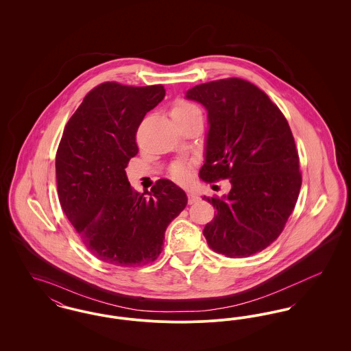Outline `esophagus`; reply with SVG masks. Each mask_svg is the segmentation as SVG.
Wrapping results in <instances>:
<instances>
[{
  "label": "esophagus",
  "instance_id": "obj_1",
  "mask_svg": "<svg viewBox=\"0 0 351 351\" xmlns=\"http://www.w3.org/2000/svg\"><path fill=\"white\" fill-rule=\"evenodd\" d=\"M197 201H199V197H197L196 193L188 192V204H189V205H192V204H195V202H197Z\"/></svg>",
  "mask_w": 351,
  "mask_h": 351
}]
</instances>
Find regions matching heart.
<instances>
[{"label": "heart", "instance_id": "heart-1", "mask_svg": "<svg viewBox=\"0 0 351 351\" xmlns=\"http://www.w3.org/2000/svg\"><path fill=\"white\" fill-rule=\"evenodd\" d=\"M197 113H200L199 108L188 101H176L171 108V117L173 118V121H183ZM171 175L178 182H186L191 176V169L186 163H176L171 168Z\"/></svg>", "mask_w": 351, "mask_h": 351}]
</instances>
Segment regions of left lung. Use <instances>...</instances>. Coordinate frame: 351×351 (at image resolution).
<instances>
[{
    "mask_svg": "<svg viewBox=\"0 0 351 351\" xmlns=\"http://www.w3.org/2000/svg\"><path fill=\"white\" fill-rule=\"evenodd\" d=\"M185 99L208 112L201 179L232 184L222 197H202L217 210L202 230L209 247L228 258L265 250L283 232L300 192L299 155L287 119L263 90L242 79L196 85Z\"/></svg>",
    "mask_w": 351,
    "mask_h": 351,
    "instance_id": "left-lung-1",
    "label": "left lung"
}]
</instances>
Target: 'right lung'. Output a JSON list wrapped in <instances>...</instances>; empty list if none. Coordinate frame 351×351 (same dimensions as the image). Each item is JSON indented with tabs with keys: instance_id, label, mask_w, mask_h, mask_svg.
Segmentation results:
<instances>
[{
	"instance_id": "add662e5",
	"label": "right lung",
	"mask_w": 351,
	"mask_h": 351,
	"mask_svg": "<svg viewBox=\"0 0 351 351\" xmlns=\"http://www.w3.org/2000/svg\"><path fill=\"white\" fill-rule=\"evenodd\" d=\"M165 96L163 85L100 84L69 118L59 143L60 205L85 247L105 263L154 262L169 222L188 202L183 189L167 179L151 192H135L125 171L138 154L139 123Z\"/></svg>"
}]
</instances>
